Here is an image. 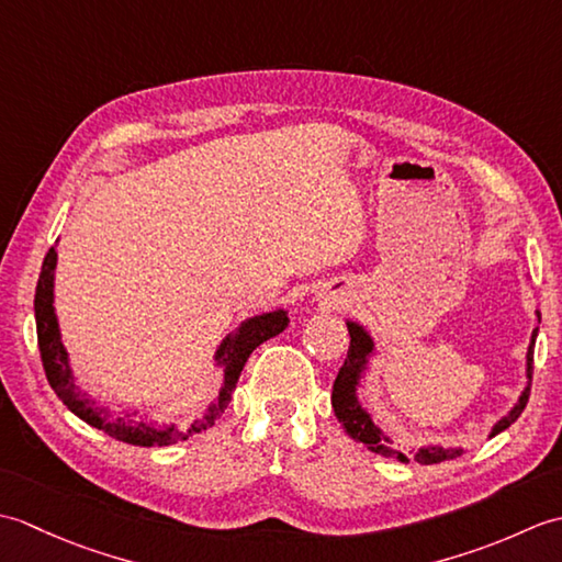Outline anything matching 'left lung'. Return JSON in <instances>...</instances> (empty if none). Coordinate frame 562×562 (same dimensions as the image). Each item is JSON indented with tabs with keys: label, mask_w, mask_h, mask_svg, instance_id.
Masks as SVG:
<instances>
[{
	"label": "left lung",
	"mask_w": 562,
	"mask_h": 562,
	"mask_svg": "<svg viewBox=\"0 0 562 562\" xmlns=\"http://www.w3.org/2000/svg\"><path fill=\"white\" fill-rule=\"evenodd\" d=\"M541 321V316H539ZM350 330V348H348V357H345V362L340 367V372L333 381V393H330V403H333V411H336V417L342 423V429L348 432L355 441H362L367 445V449H372L374 453H381V457L386 459H396L408 463L411 459L405 457V453L396 451L391 447V439L381 435V429L372 423V417L367 415V411H362V405L357 403V384H360V374L364 372L369 355L374 350V342L372 338L367 336V330L357 324H348ZM536 333L539 328L533 330L531 336V345H529V352H527V376H529V386L524 389V393L519 396V403L515 408L509 411V415H505L503 420H499L491 437L499 435L503 429H507L512 423L517 420L521 415V411L527 408V401H529V391H531V372H533V345H536ZM463 449H449V447H425L415 453V461L417 463H439V461H449V459H457L461 457Z\"/></svg>",
	"instance_id": "1"
}]
</instances>
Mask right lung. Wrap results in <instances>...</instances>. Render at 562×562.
Masks as SVG:
<instances>
[{
  "label": "right lung",
  "mask_w": 562,
  "mask_h": 562,
  "mask_svg": "<svg viewBox=\"0 0 562 562\" xmlns=\"http://www.w3.org/2000/svg\"><path fill=\"white\" fill-rule=\"evenodd\" d=\"M55 262H57V254L53 246L50 250H47V256L43 260L38 288H35V328H38V348H41L45 376H47V381H50V386L57 393V398L63 401L71 413L81 417L83 423H89L91 427L103 429V432L111 435L113 439L125 441V445L166 447V445H176V441H183L188 437L205 432V429L212 427L214 420H217V417L224 413L226 403L232 401L236 381H238V376H241V369L250 357V352H254L260 342H266L272 336H278V333H282L290 324L288 314L280 308V312L248 318L246 324H241V328L224 338L217 355H214V360L224 364V386L220 391V398L214 401L205 411V415L198 417L193 425L181 427V425H157V423H145V420H139V423L127 420V417H115L105 408H99L97 401H89L87 396H81V391H77V386H75V376H71L67 352L63 348V340H59L57 316H55V306H53Z\"/></svg>",
  "instance_id": "1"
}]
</instances>
